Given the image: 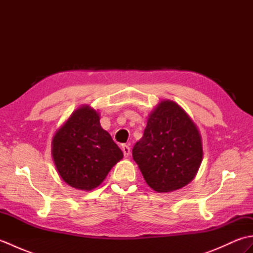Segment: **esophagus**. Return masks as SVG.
Returning a JSON list of instances; mask_svg holds the SVG:
<instances>
[{
  "mask_svg": "<svg viewBox=\"0 0 253 253\" xmlns=\"http://www.w3.org/2000/svg\"><path fill=\"white\" fill-rule=\"evenodd\" d=\"M122 150H123L124 155H125V158L129 157V154H130V148L128 147L127 144H123V146H122Z\"/></svg>",
  "mask_w": 253,
  "mask_h": 253,
  "instance_id": "34e87169",
  "label": "esophagus"
}]
</instances>
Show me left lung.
I'll use <instances>...</instances> for the list:
<instances>
[{"label":"left lung","mask_w":253,"mask_h":253,"mask_svg":"<svg viewBox=\"0 0 253 253\" xmlns=\"http://www.w3.org/2000/svg\"><path fill=\"white\" fill-rule=\"evenodd\" d=\"M132 158L144 180L157 192H171L195 178L203 158L202 138L186 111L162 100L148 116Z\"/></svg>","instance_id":"1"}]
</instances>
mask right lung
Returning <instances> with one entry per match:
<instances>
[{
    "label": "right lung",
    "instance_id": "obj_1",
    "mask_svg": "<svg viewBox=\"0 0 253 253\" xmlns=\"http://www.w3.org/2000/svg\"><path fill=\"white\" fill-rule=\"evenodd\" d=\"M52 158L68 186L90 191L102 184L124 154L90 105L75 110L52 138Z\"/></svg>",
    "mask_w": 253,
    "mask_h": 253
}]
</instances>
